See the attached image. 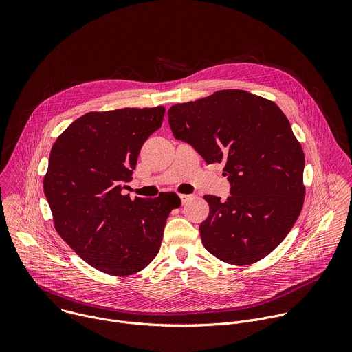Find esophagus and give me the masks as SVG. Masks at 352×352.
I'll list each match as a JSON object with an SVG mask.
<instances>
[{
  "instance_id": "obj_1",
  "label": "esophagus",
  "mask_w": 352,
  "mask_h": 352,
  "mask_svg": "<svg viewBox=\"0 0 352 352\" xmlns=\"http://www.w3.org/2000/svg\"><path fill=\"white\" fill-rule=\"evenodd\" d=\"M179 197H181L182 205H185L189 199H192V195H185V193H182V195H179Z\"/></svg>"
}]
</instances>
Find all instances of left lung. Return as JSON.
<instances>
[{"label":"left lung","instance_id":"1","mask_svg":"<svg viewBox=\"0 0 352 352\" xmlns=\"http://www.w3.org/2000/svg\"><path fill=\"white\" fill-rule=\"evenodd\" d=\"M168 122L174 138L208 164H226L231 196H205L204 246L239 266L267 256L291 231L305 196V156L284 113L267 98L231 89L173 106Z\"/></svg>","mask_w":352,"mask_h":352}]
</instances>
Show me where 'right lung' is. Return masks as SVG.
I'll return each instance as SVG.
<instances>
[{
	"mask_svg": "<svg viewBox=\"0 0 352 352\" xmlns=\"http://www.w3.org/2000/svg\"><path fill=\"white\" fill-rule=\"evenodd\" d=\"M164 107L87 113L56 140L44 195L60 236L91 267L113 276L144 269L160 250L164 226L181 205L173 192L122 195L144 140L162 126Z\"/></svg>",
	"mask_w": 352,
	"mask_h": 352,
	"instance_id": "obj_1",
	"label": "right lung"
}]
</instances>
